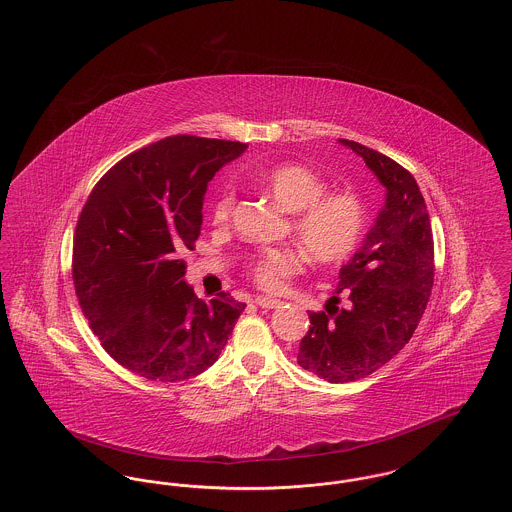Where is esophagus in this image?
<instances>
[{"instance_id":"1","label":"esophagus","mask_w":512,"mask_h":512,"mask_svg":"<svg viewBox=\"0 0 512 512\" xmlns=\"http://www.w3.org/2000/svg\"><path fill=\"white\" fill-rule=\"evenodd\" d=\"M255 305L257 307H261V309H276V307H282L284 305V301H280V299H272V297H257L255 299Z\"/></svg>"}]
</instances>
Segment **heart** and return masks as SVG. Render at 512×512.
<instances>
[{"label":"heart","mask_w":512,"mask_h":512,"mask_svg":"<svg viewBox=\"0 0 512 512\" xmlns=\"http://www.w3.org/2000/svg\"><path fill=\"white\" fill-rule=\"evenodd\" d=\"M259 184L284 211L293 213V236L315 263H340L361 242L366 207L355 192H328V182L305 165L274 167L259 176ZM234 203L232 190L220 192L211 207L215 226L230 220ZM301 268L303 255L297 249L267 247L247 263V274L261 290L282 292Z\"/></svg>","instance_id":"heart-1"}]
</instances>
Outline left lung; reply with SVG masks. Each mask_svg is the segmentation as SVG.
I'll list each match as a JSON object with an SVG mask.
<instances>
[{
    "label": "left lung",
    "instance_id": "1",
    "mask_svg": "<svg viewBox=\"0 0 512 512\" xmlns=\"http://www.w3.org/2000/svg\"><path fill=\"white\" fill-rule=\"evenodd\" d=\"M340 144L365 159L388 194L365 244L341 267L336 295L326 311L309 313L299 343V366L332 384L355 382L391 361L413 338L434 286L432 224L413 174L359 142Z\"/></svg>",
    "mask_w": 512,
    "mask_h": 512
}]
</instances>
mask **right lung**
<instances>
[{
    "label": "right lung",
    "mask_w": 512,
    "mask_h": 512,
    "mask_svg": "<svg viewBox=\"0 0 512 512\" xmlns=\"http://www.w3.org/2000/svg\"><path fill=\"white\" fill-rule=\"evenodd\" d=\"M240 142L171 136L101 176L76 222V297L103 349L147 380L178 382L219 359L245 303L203 301L184 282L209 180L244 153Z\"/></svg>",
    "instance_id": "obj_1"
}]
</instances>
